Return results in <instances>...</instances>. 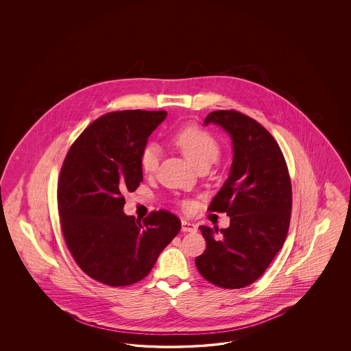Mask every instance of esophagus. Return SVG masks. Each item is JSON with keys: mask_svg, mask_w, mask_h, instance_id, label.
<instances>
[{"mask_svg": "<svg viewBox=\"0 0 351 351\" xmlns=\"http://www.w3.org/2000/svg\"><path fill=\"white\" fill-rule=\"evenodd\" d=\"M181 230L184 233H194V232H197V225L189 223L186 220H181Z\"/></svg>", "mask_w": 351, "mask_h": 351, "instance_id": "1", "label": "esophagus"}]
</instances>
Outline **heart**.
<instances>
[{"instance_id":"obj_1","label":"heart","mask_w":351,"mask_h":351,"mask_svg":"<svg viewBox=\"0 0 351 351\" xmlns=\"http://www.w3.org/2000/svg\"><path fill=\"white\" fill-rule=\"evenodd\" d=\"M172 141L195 169L203 165L211 166L220 154L216 138L210 132L195 126L181 128L173 135ZM160 160V149L157 144L145 145L140 153V166L145 173H153L157 170ZM182 206L191 208V203L184 202Z\"/></svg>"}]
</instances>
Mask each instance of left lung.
Wrapping results in <instances>:
<instances>
[{
    "instance_id": "8db88e82",
    "label": "left lung",
    "mask_w": 351,
    "mask_h": 351,
    "mask_svg": "<svg viewBox=\"0 0 351 351\" xmlns=\"http://www.w3.org/2000/svg\"><path fill=\"white\" fill-rule=\"evenodd\" d=\"M217 125L232 138L229 176L208 210L226 213V229L199 226L206 251L195 258L201 276L221 288H243L264 274L287 237L292 189L274 138L255 119L216 110L203 125Z\"/></svg>"
}]
</instances>
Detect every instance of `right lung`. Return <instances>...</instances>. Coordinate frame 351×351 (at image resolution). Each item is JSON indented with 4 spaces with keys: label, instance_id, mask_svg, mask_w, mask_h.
Instances as JSON below:
<instances>
[{
    "label": "right lung",
    "instance_id": "1",
    "mask_svg": "<svg viewBox=\"0 0 351 351\" xmlns=\"http://www.w3.org/2000/svg\"><path fill=\"white\" fill-rule=\"evenodd\" d=\"M167 112L122 110L97 118L71 147L58 182L64 239L86 274L112 287L148 276L180 232L167 211L143 221L123 213L125 191L143 181L140 153Z\"/></svg>",
    "mask_w": 351,
    "mask_h": 351
}]
</instances>
